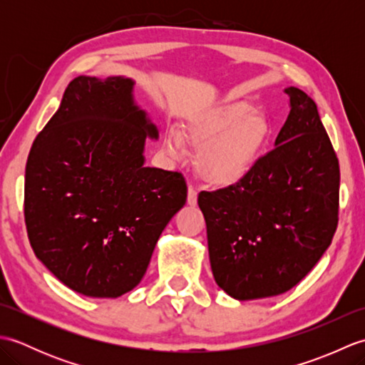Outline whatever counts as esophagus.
I'll list each match as a JSON object with an SVG mask.
<instances>
[{
    "instance_id": "esophagus-1",
    "label": "esophagus",
    "mask_w": 365,
    "mask_h": 365,
    "mask_svg": "<svg viewBox=\"0 0 365 365\" xmlns=\"http://www.w3.org/2000/svg\"><path fill=\"white\" fill-rule=\"evenodd\" d=\"M188 204L190 205H196V202H197V191H196V188L195 187H188Z\"/></svg>"
}]
</instances>
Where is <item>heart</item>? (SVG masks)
Wrapping results in <instances>:
<instances>
[{
    "label": "heart",
    "mask_w": 365,
    "mask_h": 365,
    "mask_svg": "<svg viewBox=\"0 0 365 365\" xmlns=\"http://www.w3.org/2000/svg\"><path fill=\"white\" fill-rule=\"evenodd\" d=\"M273 127L250 102H230L196 115L182 136L169 130L163 138V150L180 158L190 145L199 149L197 169L205 182L227 188L245 182L269 144Z\"/></svg>",
    "instance_id": "b5f03b06"
}]
</instances>
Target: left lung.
I'll return each instance as SVG.
<instances>
[{
	"label": "left lung",
	"mask_w": 365,
	"mask_h": 365,
	"mask_svg": "<svg viewBox=\"0 0 365 365\" xmlns=\"http://www.w3.org/2000/svg\"><path fill=\"white\" fill-rule=\"evenodd\" d=\"M290 113L245 182L197 197L215 281L246 301L293 289L328 250L339 221L337 155L314 100L287 88Z\"/></svg>",
	"instance_id": "left-lung-1"
}]
</instances>
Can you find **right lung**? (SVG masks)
I'll return each mask as SVG.
<instances>
[{
	"mask_svg": "<svg viewBox=\"0 0 365 365\" xmlns=\"http://www.w3.org/2000/svg\"><path fill=\"white\" fill-rule=\"evenodd\" d=\"M133 80L76 76L34 139L25 222L36 257L68 289L118 298L141 282L161 232L187 202L180 173L144 166L158 130Z\"/></svg>",
	"mask_w": 365,
	"mask_h": 365,
	"instance_id": "right-lung-1",
	"label": "right lung"
}]
</instances>
